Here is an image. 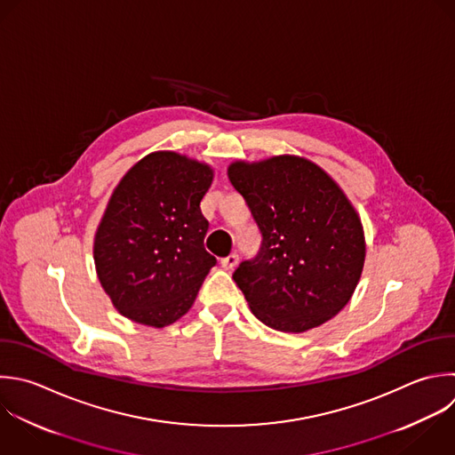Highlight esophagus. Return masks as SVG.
<instances>
[{
  "label": "esophagus",
  "mask_w": 455,
  "mask_h": 455,
  "mask_svg": "<svg viewBox=\"0 0 455 455\" xmlns=\"http://www.w3.org/2000/svg\"><path fill=\"white\" fill-rule=\"evenodd\" d=\"M220 265H222L224 270H233L238 265V256L236 254H229V256L220 259Z\"/></svg>",
  "instance_id": "obj_1"
}]
</instances>
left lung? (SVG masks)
Returning <instances> with one entry per match:
<instances>
[{
  "label": "left lung",
  "mask_w": 455,
  "mask_h": 455,
  "mask_svg": "<svg viewBox=\"0 0 455 455\" xmlns=\"http://www.w3.org/2000/svg\"><path fill=\"white\" fill-rule=\"evenodd\" d=\"M228 178L263 236L259 254L233 274L256 318L275 331L304 332L338 315L366 256L361 217L341 187L295 155L236 160Z\"/></svg>",
  "instance_id": "left-lung-1"
}]
</instances>
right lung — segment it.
<instances>
[{"label": "right lung", "instance_id": "obj_1", "mask_svg": "<svg viewBox=\"0 0 455 455\" xmlns=\"http://www.w3.org/2000/svg\"><path fill=\"white\" fill-rule=\"evenodd\" d=\"M213 176L204 162L155 151L114 188L94 235V263L123 316L160 329L192 307L217 263L204 249L208 220L201 213Z\"/></svg>", "mask_w": 455, "mask_h": 455}]
</instances>
